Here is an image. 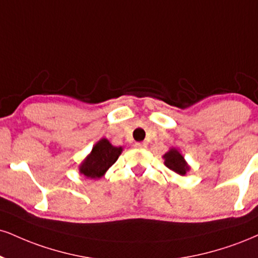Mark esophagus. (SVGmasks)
Instances as JSON below:
<instances>
[{
    "label": "esophagus",
    "instance_id": "34e87169",
    "mask_svg": "<svg viewBox=\"0 0 258 258\" xmlns=\"http://www.w3.org/2000/svg\"><path fill=\"white\" fill-rule=\"evenodd\" d=\"M135 147L138 148V149H144V148H147V143H144V142H138V143H136Z\"/></svg>",
    "mask_w": 258,
    "mask_h": 258
}]
</instances>
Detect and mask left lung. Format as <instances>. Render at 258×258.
Listing matches in <instances>:
<instances>
[{"mask_svg": "<svg viewBox=\"0 0 258 258\" xmlns=\"http://www.w3.org/2000/svg\"><path fill=\"white\" fill-rule=\"evenodd\" d=\"M163 159L164 164H166L170 170L178 173L179 175H185L186 173L190 170V167L186 163L184 156H182L175 148L169 149L168 153L163 155Z\"/></svg>", "mask_w": 258, "mask_h": 258, "instance_id": "8db88e82", "label": "left lung"}]
</instances>
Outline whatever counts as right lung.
<instances>
[{
  "mask_svg": "<svg viewBox=\"0 0 258 258\" xmlns=\"http://www.w3.org/2000/svg\"><path fill=\"white\" fill-rule=\"evenodd\" d=\"M121 153H122V148L114 147L108 139L102 138L101 141L96 143L91 153L79 166L80 174L91 179L102 178L104 173L109 169V167L116 162Z\"/></svg>",
  "mask_w": 258,
  "mask_h": 258,
  "instance_id": "right-lung-1",
  "label": "right lung"
}]
</instances>
